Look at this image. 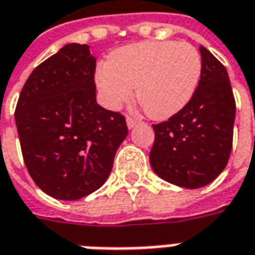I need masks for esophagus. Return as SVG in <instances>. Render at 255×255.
I'll return each instance as SVG.
<instances>
[{
  "instance_id": "34e87169",
  "label": "esophagus",
  "mask_w": 255,
  "mask_h": 255,
  "mask_svg": "<svg viewBox=\"0 0 255 255\" xmlns=\"http://www.w3.org/2000/svg\"><path fill=\"white\" fill-rule=\"evenodd\" d=\"M126 122H127L128 129H132L133 127H136V126H138V123H139L136 119H132V117H127V120H126Z\"/></svg>"
}]
</instances>
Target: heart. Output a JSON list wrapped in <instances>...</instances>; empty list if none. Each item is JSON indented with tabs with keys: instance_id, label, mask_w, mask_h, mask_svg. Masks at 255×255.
<instances>
[{
	"instance_id": "heart-1",
	"label": "heart",
	"mask_w": 255,
	"mask_h": 255,
	"mask_svg": "<svg viewBox=\"0 0 255 255\" xmlns=\"http://www.w3.org/2000/svg\"><path fill=\"white\" fill-rule=\"evenodd\" d=\"M202 58L190 43L140 42L117 49L95 69L102 104L116 111L136 98L151 119L175 116L191 101L201 82Z\"/></svg>"
}]
</instances>
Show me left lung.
<instances>
[{"label":"left lung","instance_id":"1","mask_svg":"<svg viewBox=\"0 0 255 255\" xmlns=\"http://www.w3.org/2000/svg\"><path fill=\"white\" fill-rule=\"evenodd\" d=\"M202 75L195 94L168 122L154 124L150 165L155 175L179 187L208 186L224 171L232 149L236 106L228 72L199 47Z\"/></svg>","mask_w":255,"mask_h":255}]
</instances>
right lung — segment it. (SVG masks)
Returning <instances> with one entry per match:
<instances>
[{
    "mask_svg": "<svg viewBox=\"0 0 255 255\" xmlns=\"http://www.w3.org/2000/svg\"><path fill=\"white\" fill-rule=\"evenodd\" d=\"M95 57L68 43L32 71L14 120L30 176L42 191L76 201L97 191L127 138L126 119L97 104Z\"/></svg>",
    "mask_w": 255,
    "mask_h": 255,
    "instance_id": "right-lung-1",
    "label": "right lung"
}]
</instances>
